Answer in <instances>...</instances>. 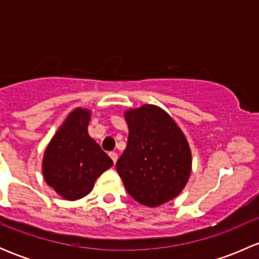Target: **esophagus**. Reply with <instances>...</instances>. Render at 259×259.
Returning a JSON list of instances; mask_svg holds the SVG:
<instances>
[{"instance_id":"obj_1","label":"esophagus","mask_w":259,"mask_h":259,"mask_svg":"<svg viewBox=\"0 0 259 259\" xmlns=\"http://www.w3.org/2000/svg\"><path fill=\"white\" fill-rule=\"evenodd\" d=\"M109 155H110V158L113 159L114 164L116 163V160H117V153H115V151H111V153H109Z\"/></svg>"}]
</instances>
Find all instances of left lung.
Returning a JSON list of instances; mask_svg holds the SVG:
<instances>
[{
    "instance_id": "8db88e82",
    "label": "left lung",
    "mask_w": 259,
    "mask_h": 259,
    "mask_svg": "<svg viewBox=\"0 0 259 259\" xmlns=\"http://www.w3.org/2000/svg\"><path fill=\"white\" fill-rule=\"evenodd\" d=\"M129 138L116 170L138 203L158 207L183 190L192 170L187 139L160 108L144 105L125 113Z\"/></svg>"
}]
</instances>
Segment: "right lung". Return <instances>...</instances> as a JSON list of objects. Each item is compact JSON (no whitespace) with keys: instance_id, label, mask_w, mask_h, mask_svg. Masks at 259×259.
Listing matches in <instances>:
<instances>
[{"instance_id":"obj_1","label":"right lung","mask_w":259,"mask_h":259,"mask_svg":"<svg viewBox=\"0 0 259 259\" xmlns=\"http://www.w3.org/2000/svg\"><path fill=\"white\" fill-rule=\"evenodd\" d=\"M90 111L76 109L67 116L44 155L46 183L67 200L91 192L95 180L113 165L110 156L88 134Z\"/></svg>"}]
</instances>
